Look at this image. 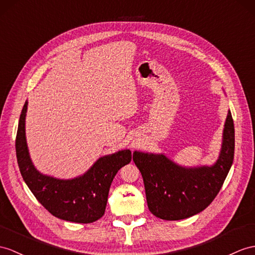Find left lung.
Segmentation results:
<instances>
[{
	"label": "left lung",
	"mask_w": 255,
	"mask_h": 255,
	"mask_svg": "<svg viewBox=\"0 0 255 255\" xmlns=\"http://www.w3.org/2000/svg\"><path fill=\"white\" fill-rule=\"evenodd\" d=\"M235 128L228 111L219 160L212 166L185 169L163 154L135 151L149 211L161 220L178 221L201 212L219 194L234 161Z\"/></svg>",
	"instance_id": "obj_1"
}]
</instances>
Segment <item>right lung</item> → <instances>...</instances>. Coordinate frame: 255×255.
<instances>
[{"instance_id":"1","label":"right lung","mask_w":255,"mask_h":255,"mask_svg":"<svg viewBox=\"0 0 255 255\" xmlns=\"http://www.w3.org/2000/svg\"><path fill=\"white\" fill-rule=\"evenodd\" d=\"M27 105L24 103L21 110L16 135L17 162L23 181L36 200L58 219L83 224L99 220L105 213L113 179L122 166L131 162V151L121 150L98 159L83 176L68 181L43 175L29 157L24 135Z\"/></svg>"}]
</instances>
